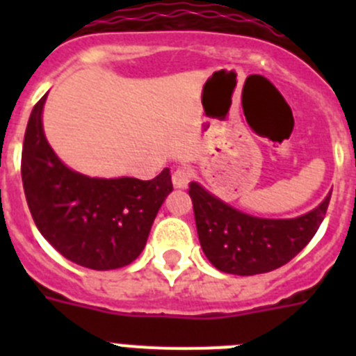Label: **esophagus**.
I'll return each mask as SVG.
<instances>
[{"mask_svg":"<svg viewBox=\"0 0 356 356\" xmlns=\"http://www.w3.org/2000/svg\"><path fill=\"white\" fill-rule=\"evenodd\" d=\"M191 178H193L191 168L180 165V168H176V171L172 172V185H175L176 188H185L188 185V181H191Z\"/></svg>","mask_w":356,"mask_h":356,"instance_id":"obj_1","label":"esophagus"}]
</instances>
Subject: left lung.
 I'll return each instance as SVG.
<instances>
[{"mask_svg": "<svg viewBox=\"0 0 356 356\" xmlns=\"http://www.w3.org/2000/svg\"><path fill=\"white\" fill-rule=\"evenodd\" d=\"M197 237L213 267L228 275H262L291 262L312 241L330 205V196L296 219H262L217 200L196 181L188 184Z\"/></svg>", "mask_w": 356, "mask_h": 356, "instance_id": "1", "label": "left lung"}]
</instances>
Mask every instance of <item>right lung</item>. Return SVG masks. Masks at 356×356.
Listing matches in <instances>:
<instances>
[{
    "instance_id": "1",
    "label": "right lung",
    "mask_w": 356,
    "mask_h": 356,
    "mask_svg": "<svg viewBox=\"0 0 356 356\" xmlns=\"http://www.w3.org/2000/svg\"><path fill=\"white\" fill-rule=\"evenodd\" d=\"M46 96L31 110L21 155L31 217L42 237L71 262L96 271L128 266L146 246L156 212L172 191L169 169L147 181L71 171L44 137Z\"/></svg>"
}]
</instances>
